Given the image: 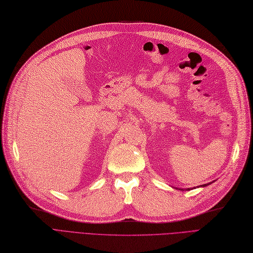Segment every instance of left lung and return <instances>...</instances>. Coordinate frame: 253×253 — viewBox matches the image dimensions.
<instances>
[{
	"label": "left lung",
	"mask_w": 253,
	"mask_h": 253,
	"mask_svg": "<svg viewBox=\"0 0 253 253\" xmlns=\"http://www.w3.org/2000/svg\"><path fill=\"white\" fill-rule=\"evenodd\" d=\"M211 183H213V182H211ZM211 183H208V184H204V185H202V187H205V186H207V185H209V184H211ZM199 187V186H198ZM192 189V188H191ZM180 190H185V189H180ZM186 190H190V188H187Z\"/></svg>",
	"instance_id": "obj_1"
}]
</instances>
